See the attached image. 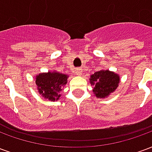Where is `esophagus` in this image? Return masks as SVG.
Wrapping results in <instances>:
<instances>
[{
  "instance_id": "esophagus-1",
  "label": "esophagus",
  "mask_w": 152,
  "mask_h": 152,
  "mask_svg": "<svg viewBox=\"0 0 152 152\" xmlns=\"http://www.w3.org/2000/svg\"><path fill=\"white\" fill-rule=\"evenodd\" d=\"M75 73H76V75H78V76H80V75H82L83 71L81 69H80V68H78V69H76V71H75Z\"/></svg>"
}]
</instances>
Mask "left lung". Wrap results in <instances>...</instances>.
Returning a JSON list of instances; mask_svg holds the SVG:
<instances>
[{
	"instance_id": "left-lung-1",
	"label": "left lung",
	"mask_w": 152,
	"mask_h": 152,
	"mask_svg": "<svg viewBox=\"0 0 152 152\" xmlns=\"http://www.w3.org/2000/svg\"><path fill=\"white\" fill-rule=\"evenodd\" d=\"M120 76L109 70H100L90 76L89 83L94 86L93 93L98 99H105L117 89Z\"/></svg>"
}]
</instances>
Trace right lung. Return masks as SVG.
<instances>
[{"label":"right lung","instance_id":"1","mask_svg":"<svg viewBox=\"0 0 152 152\" xmlns=\"http://www.w3.org/2000/svg\"><path fill=\"white\" fill-rule=\"evenodd\" d=\"M68 77V75L56 71L38 74L35 77L38 93L45 99L52 102L58 101L61 97L62 88L66 85Z\"/></svg>","mask_w":152,"mask_h":152}]
</instances>
